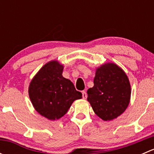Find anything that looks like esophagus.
Returning <instances> with one entry per match:
<instances>
[{
	"label": "esophagus",
	"mask_w": 154,
	"mask_h": 154,
	"mask_svg": "<svg viewBox=\"0 0 154 154\" xmlns=\"http://www.w3.org/2000/svg\"><path fill=\"white\" fill-rule=\"evenodd\" d=\"M82 94H83V98L86 99L87 97V94H86V91H82Z\"/></svg>",
	"instance_id": "1"
}]
</instances>
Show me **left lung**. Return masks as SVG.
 Masks as SVG:
<instances>
[{
    "label": "left lung",
    "instance_id": "left-lung-1",
    "mask_svg": "<svg viewBox=\"0 0 154 154\" xmlns=\"http://www.w3.org/2000/svg\"><path fill=\"white\" fill-rule=\"evenodd\" d=\"M87 100L102 120L116 119L128 106L131 95L130 80L122 68L106 63L96 68L94 86L87 91Z\"/></svg>",
    "mask_w": 154,
    "mask_h": 154
}]
</instances>
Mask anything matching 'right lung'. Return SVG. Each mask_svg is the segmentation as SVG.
<instances>
[{
    "instance_id": "add662e5",
    "label": "right lung",
    "mask_w": 154,
    "mask_h": 154,
    "mask_svg": "<svg viewBox=\"0 0 154 154\" xmlns=\"http://www.w3.org/2000/svg\"><path fill=\"white\" fill-rule=\"evenodd\" d=\"M64 66L51 60L32 77L28 94L37 112L48 120H58L67 113L73 102L82 98L72 82L63 76Z\"/></svg>"
}]
</instances>
